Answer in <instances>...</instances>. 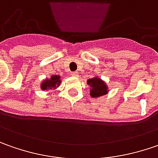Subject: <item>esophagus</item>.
Masks as SVG:
<instances>
[{"label":"esophagus","mask_w":158,"mask_h":158,"mask_svg":"<svg viewBox=\"0 0 158 158\" xmlns=\"http://www.w3.org/2000/svg\"><path fill=\"white\" fill-rule=\"evenodd\" d=\"M72 75H73V77H78V76H79V73H78V72H73V73H72Z\"/></svg>","instance_id":"esophagus-1"}]
</instances>
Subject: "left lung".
Returning <instances> with one entry per match:
<instances>
[{"label": "left lung", "mask_w": 158, "mask_h": 158, "mask_svg": "<svg viewBox=\"0 0 158 158\" xmlns=\"http://www.w3.org/2000/svg\"><path fill=\"white\" fill-rule=\"evenodd\" d=\"M86 83L90 86V96L92 98H100L101 96L106 95L109 92L107 84L98 76L87 79Z\"/></svg>", "instance_id": "1"}]
</instances>
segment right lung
Segmentation results:
<instances>
[{
  "label": "right lung",
  "instance_id": "obj_1",
  "mask_svg": "<svg viewBox=\"0 0 158 158\" xmlns=\"http://www.w3.org/2000/svg\"><path fill=\"white\" fill-rule=\"evenodd\" d=\"M61 77L59 75H52L51 78L44 79L41 82L40 87L43 91L56 90L61 84Z\"/></svg>",
  "mask_w": 158,
  "mask_h": 158
}]
</instances>
